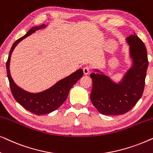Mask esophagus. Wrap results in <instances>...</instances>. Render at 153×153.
I'll list each match as a JSON object with an SVG mask.
<instances>
[{
	"instance_id": "esophagus-1",
	"label": "esophagus",
	"mask_w": 153,
	"mask_h": 153,
	"mask_svg": "<svg viewBox=\"0 0 153 153\" xmlns=\"http://www.w3.org/2000/svg\"><path fill=\"white\" fill-rule=\"evenodd\" d=\"M90 70H91V69H90L89 67H88V66L85 67V68L83 69V74H84L85 75H87V74H88V73H89V72H90Z\"/></svg>"
}]
</instances>
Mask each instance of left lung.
<instances>
[{"mask_svg": "<svg viewBox=\"0 0 153 153\" xmlns=\"http://www.w3.org/2000/svg\"><path fill=\"white\" fill-rule=\"evenodd\" d=\"M127 42L129 45L133 66L127 71L123 81L116 83L106 75L91 74L93 80L91 100L102 114H124L134 106L143 95L148 67L147 50L135 33L127 37Z\"/></svg>", "mask_w": 153, "mask_h": 153, "instance_id": "8db88e82", "label": "left lung"}]
</instances>
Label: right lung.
<instances>
[{
  "instance_id": "obj_1",
  "label": "right lung",
  "mask_w": 153,
  "mask_h": 153,
  "mask_svg": "<svg viewBox=\"0 0 153 153\" xmlns=\"http://www.w3.org/2000/svg\"><path fill=\"white\" fill-rule=\"evenodd\" d=\"M45 27H46L45 24L33 27L24 36L18 39L12 45L10 51L7 62H6L8 80H9L10 89H11L12 94L14 98L18 103H19L26 110L35 115H37V116L49 114L59 108L67 100L69 91L71 88L83 75V70L79 69L76 72L70 74V76L58 81L55 85L50 88L38 93H28V92L24 91L15 84L10 73V62L12 51L16 46L17 45V44L20 42L22 39L29 36L35 30H40Z\"/></svg>"
}]
</instances>
